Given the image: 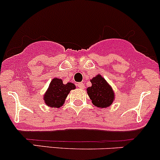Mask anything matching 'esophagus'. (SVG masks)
I'll use <instances>...</instances> for the list:
<instances>
[{
  "label": "esophagus",
  "instance_id": "34e87169",
  "mask_svg": "<svg viewBox=\"0 0 160 160\" xmlns=\"http://www.w3.org/2000/svg\"><path fill=\"white\" fill-rule=\"evenodd\" d=\"M77 86H78V88H80V89H84V88H85L84 84H83V83H77Z\"/></svg>",
  "mask_w": 160,
  "mask_h": 160
}]
</instances>
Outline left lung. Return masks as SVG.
Returning a JSON list of instances; mask_svg holds the SVG:
<instances>
[{
  "label": "left lung",
  "mask_w": 160,
  "mask_h": 160,
  "mask_svg": "<svg viewBox=\"0 0 160 160\" xmlns=\"http://www.w3.org/2000/svg\"><path fill=\"white\" fill-rule=\"evenodd\" d=\"M92 85L87 88V92L92 104L99 108H106L113 104L114 92L105 79L98 74L90 80Z\"/></svg>",
  "instance_id": "8db88e82"
}]
</instances>
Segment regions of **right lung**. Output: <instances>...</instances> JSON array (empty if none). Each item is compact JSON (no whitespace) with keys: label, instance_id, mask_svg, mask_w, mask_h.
Instances as JSON below:
<instances>
[{"label":"right lung","instance_id":"add662e5","mask_svg":"<svg viewBox=\"0 0 160 160\" xmlns=\"http://www.w3.org/2000/svg\"><path fill=\"white\" fill-rule=\"evenodd\" d=\"M76 86L72 83L64 84L61 79L55 77L51 80L47 90L43 96V100L47 106L52 108H59L65 103L67 95Z\"/></svg>","mask_w":160,"mask_h":160}]
</instances>
